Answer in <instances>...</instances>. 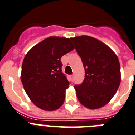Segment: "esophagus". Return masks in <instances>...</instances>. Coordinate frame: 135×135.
Masks as SVG:
<instances>
[{"instance_id":"obj_1","label":"esophagus","mask_w":135,"mask_h":135,"mask_svg":"<svg viewBox=\"0 0 135 135\" xmlns=\"http://www.w3.org/2000/svg\"><path fill=\"white\" fill-rule=\"evenodd\" d=\"M70 78H71L72 80H73H73H74V75H70Z\"/></svg>"}]
</instances>
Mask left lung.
I'll list each match as a JSON object with an SVG mask.
<instances>
[{"mask_svg": "<svg viewBox=\"0 0 135 135\" xmlns=\"http://www.w3.org/2000/svg\"><path fill=\"white\" fill-rule=\"evenodd\" d=\"M71 40L85 70L83 83L75 86L78 99L90 109L102 107L111 100L120 85L119 59L107 45L91 36L83 35Z\"/></svg>", "mask_w": 135, "mask_h": 135, "instance_id": "obj_1", "label": "left lung"}]
</instances>
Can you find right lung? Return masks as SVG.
Instances as JSON below:
<instances>
[{"label": "right lung", "instance_id": "1", "mask_svg": "<svg viewBox=\"0 0 135 135\" xmlns=\"http://www.w3.org/2000/svg\"><path fill=\"white\" fill-rule=\"evenodd\" d=\"M71 38L50 36L34 46L23 60L21 81L31 101L40 109L55 110L65 99L69 82L60 59L75 49Z\"/></svg>", "mask_w": 135, "mask_h": 135}]
</instances>
